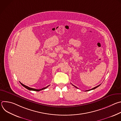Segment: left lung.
<instances>
[{
  "mask_svg": "<svg viewBox=\"0 0 121 121\" xmlns=\"http://www.w3.org/2000/svg\"><path fill=\"white\" fill-rule=\"evenodd\" d=\"M73 85V86H74V87H76V88L78 89V88H77V87H76V86H75L74 85ZM100 85H100H98V86H96V87H95L93 88V89H91V90H88V91H91V90H94V89H95L96 88H97V87H99V86Z\"/></svg>",
  "mask_w": 121,
  "mask_h": 121,
  "instance_id": "left-lung-1",
  "label": "left lung"
}]
</instances>
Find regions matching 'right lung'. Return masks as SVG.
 <instances>
[{"mask_svg":"<svg viewBox=\"0 0 121 121\" xmlns=\"http://www.w3.org/2000/svg\"><path fill=\"white\" fill-rule=\"evenodd\" d=\"M20 83L22 84V85L24 87H25V88H26L27 89H28V90H30V91H42V90H44V89H46L48 86H47V87H45V88H43V89H33V88H30V87H28V86H26V85H24V84H23L21 82H20Z\"/></svg>","mask_w":121,"mask_h":121,"instance_id":"obj_1","label":"right lung"}]
</instances>
